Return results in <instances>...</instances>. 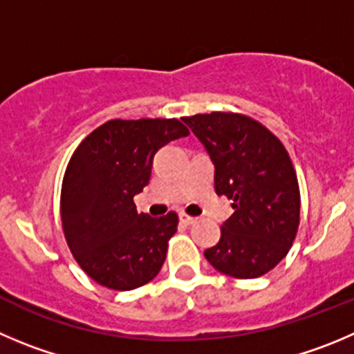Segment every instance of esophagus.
Returning <instances> with one entry per match:
<instances>
[{"instance_id": "obj_1", "label": "esophagus", "mask_w": 354, "mask_h": 354, "mask_svg": "<svg viewBox=\"0 0 354 354\" xmlns=\"http://www.w3.org/2000/svg\"><path fill=\"white\" fill-rule=\"evenodd\" d=\"M179 218H180V222H184L186 225H191L196 222V217H191V215H187V214H180Z\"/></svg>"}]
</instances>
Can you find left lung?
Wrapping results in <instances>:
<instances>
[{"label":"left lung","mask_w":354,"mask_h":354,"mask_svg":"<svg viewBox=\"0 0 354 354\" xmlns=\"http://www.w3.org/2000/svg\"><path fill=\"white\" fill-rule=\"evenodd\" d=\"M183 121L214 163L215 193L233 200L234 208L205 257L240 280L266 274L288 254L299 227L301 194L287 149L243 114H194Z\"/></svg>","instance_id":"left-lung-1"}]
</instances>
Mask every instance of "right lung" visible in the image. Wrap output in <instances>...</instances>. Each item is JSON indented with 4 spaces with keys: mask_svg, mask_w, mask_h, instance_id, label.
<instances>
[{
    "mask_svg": "<svg viewBox=\"0 0 354 354\" xmlns=\"http://www.w3.org/2000/svg\"><path fill=\"white\" fill-rule=\"evenodd\" d=\"M187 136L179 120H111L74 151L60 194L64 234L102 287L133 290L160 272L179 217L139 214L133 196L149 184L158 149Z\"/></svg>",
    "mask_w": 354,
    "mask_h": 354,
    "instance_id": "add662e5",
    "label": "right lung"
}]
</instances>
